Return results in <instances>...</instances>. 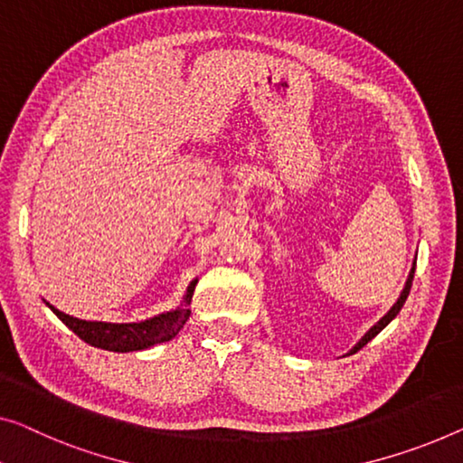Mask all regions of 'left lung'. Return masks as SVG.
<instances>
[{"label":"left lung","instance_id":"1","mask_svg":"<svg viewBox=\"0 0 463 463\" xmlns=\"http://www.w3.org/2000/svg\"><path fill=\"white\" fill-rule=\"evenodd\" d=\"M413 272H416V260H413V268H411V272H410V276H408V280H405V287H403V291H402V295H399V299L395 301V306H392L389 312H386L381 320H378L374 326H372L368 333H365L362 339H360V343L355 345L354 349L349 351V355L351 354H357V351H360L364 345H368L372 339H374V336L381 333V330L386 326V324H389L392 318H395V316L402 312V307H403V303H405V299H408V295H410V288H411V280H413Z\"/></svg>","mask_w":463,"mask_h":463}]
</instances>
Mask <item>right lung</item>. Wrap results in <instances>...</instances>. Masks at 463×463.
I'll use <instances>...</instances> for the list:
<instances>
[{
  "label": "right lung",
  "instance_id": "1",
  "mask_svg": "<svg viewBox=\"0 0 463 463\" xmlns=\"http://www.w3.org/2000/svg\"><path fill=\"white\" fill-rule=\"evenodd\" d=\"M197 279L187 287V295L183 298V303L178 309L165 312L149 318L145 322H128V324H112V322H89L79 320L74 316H68L60 309L50 306L52 312L72 330L74 335L80 336L82 341L93 345V347L106 349V351H118V354H128V351H141L149 349L157 343L170 341L172 336L178 335V330L184 326V322L189 320L191 309L189 303L195 291Z\"/></svg>",
  "mask_w": 463,
  "mask_h": 463
}]
</instances>
